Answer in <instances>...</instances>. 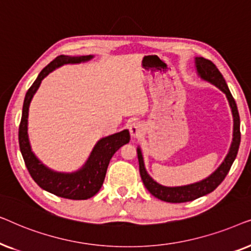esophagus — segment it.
I'll return each mask as SVG.
<instances>
[{
  "instance_id": "34e87169",
  "label": "esophagus",
  "mask_w": 251,
  "mask_h": 251,
  "mask_svg": "<svg viewBox=\"0 0 251 251\" xmlns=\"http://www.w3.org/2000/svg\"><path fill=\"white\" fill-rule=\"evenodd\" d=\"M129 131H130V135H131L132 138H138V137L143 135L144 126H143V125H140L139 122H133L129 126Z\"/></svg>"
}]
</instances>
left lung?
Masks as SVG:
<instances>
[{
    "label": "left lung",
    "mask_w": 251,
    "mask_h": 251,
    "mask_svg": "<svg viewBox=\"0 0 251 251\" xmlns=\"http://www.w3.org/2000/svg\"><path fill=\"white\" fill-rule=\"evenodd\" d=\"M195 63H197V70L200 76L205 81H209L210 83L215 84L226 95L228 99L229 106L232 108L233 118H234V132H233V143L229 149V152L227 156L225 157L224 162L221 164V167L215 171L211 176H209L205 179L199 181V183L186 185V186H179V187H166L162 185L157 184L154 181L152 178L149 176L146 173L145 167H144L143 155L140 152V149L137 150L138 153V162H139V173L140 177L145 187L149 190V192L154 197L160 199V200L171 202V203H181V202H188L193 201L195 199L203 197L211 193L212 191L218 187V185L225 179L226 175L228 174L229 169H231L233 162H234L236 154H238L240 142H241V132H240V116L238 112V107H236L235 100L229 91V89L226 84V82L223 77L221 72L216 67V65L212 63L211 60L204 59L203 57H197L195 58Z\"/></svg>",
    "instance_id": "obj_1"
}]
</instances>
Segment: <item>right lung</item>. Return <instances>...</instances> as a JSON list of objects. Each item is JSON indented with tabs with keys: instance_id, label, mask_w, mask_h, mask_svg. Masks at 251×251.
Returning a JSON list of instances; mask_svg holds the SVG:
<instances>
[{
	"instance_id": "1",
	"label": "right lung",
	"mask_w": 251,
	"mask_h": 251,
	"mask_svg": "<svg viewBox=\"0 0 251 251\" xmlns=\"http://www.w3.org/2000/svg\"><path fill=\"white\" fill-rule=\"evenodd\" d=\"M91 58L92 56H58L49 65H47L41 71L32 87L27 91L25 100H24L22 120H20L19 125L18 138L20 152H22L24 161H25L27 170H28L34 181L43 190L50 192L57 197L70 199V200H87V199H90L98 193L102 183H104L109 161L120 147L129 143L130 133L128 130H123L121 132L114 133V135L105 137V138L99 140L85 166L76 173H54V171L44 167L30 150L28 136H27L28 107L34 94L40 87L41 81L50 72L64 64H76L81 63V61H87Z\"/></svg>"
}]
</instances>
